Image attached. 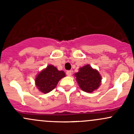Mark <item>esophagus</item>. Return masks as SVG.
Segmentation results:
<instances>
[{
	"label": "esophagus",
	"instance_id": "1",
	"mask_svg": "<svg viewBox=\"0 0 134 134\" xmlns=\"http://www.w3.org/2000/svg\"><path fill=\"white\" fill-rule=\"evenodd\" d=\"M66 74H67V75L69 76H71V75H72V72H71V71H67Z\"/></svg>",
	"mask_w": 134,
	"mask_h": 134
}]
</instances>
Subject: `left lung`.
<instances>
[{
  "label": "left lung",
  "mask_w": 134,
  "mask_h": 134,
  "mask_svg": "<svg viewBox=\"0 0 134 134\" xmlns=\"http://www.w3.org/2000/svg\"><path fill=\"white\" fill-rule=\"evenodd\" d=\"M75 76L81 90L87 93L96 91L102 82L99 72L88 64L80 67L78 72L75 74Z\"/></svg>",
  "instance_id": "8db88e82"
}]
</instances>
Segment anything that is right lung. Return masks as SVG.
Instances as JSON below:
<instances>
[{
  "instance_id": "obj_1",
  "label": "right lung",
  "mask_w": 134,
  "mask_h": 134,
  "mask_svg": "<svg viewBox=\"0 0 134 134\" xmlns=\"http://www.w3.org/2000/svg\"><path fill=\"white\" fill-rule=\"evenodd\" d=\"M65 76L64 71H59L52 65H48L37 74L35 79V83L39 91L46 94L52 91L59 81Z\"/></svg>"
}]
</instances>
